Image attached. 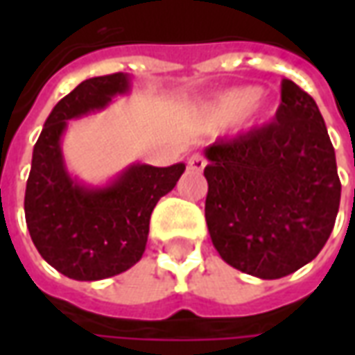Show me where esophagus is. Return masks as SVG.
<instances>
[{
	"label": "esophagus",
	"mask_w": 355,
	"mask_h": 355,
	"mask_svg": "<svg viewBox=\"0 0 355 355\" xmlns=\"http://www.w3.org/2000/svg\"><path fill=\"white\" fill-rule=\"evenodd\" d=\"M205 165H207V162H205V157L200 154L190 155V159H188V169L193 171V173H201V171L205 169Z\"/></svg>",
	"instance_id": "34e87169"
}]
</instances>
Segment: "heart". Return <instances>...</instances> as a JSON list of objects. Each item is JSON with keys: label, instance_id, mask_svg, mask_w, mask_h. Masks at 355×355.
Wrapping results in <instances>:
<instances>
[{"label": "heart", "instance_id": "obj_1", "mask_svg": "<svg viewBox=\"0 0 355 355\" xmlns=\"http://www.w3.org/2000/svg\"><path fill=\"white\" fill-rule=\"evenodd\" d=\"M272 110V102L268 101L261 89L251 87H232L226 89L216 96L211 108L209 117L215 123H236L238 119H251V117L264 116Z\"/></svg>", "mask_w": 355, "mask_h": 355}]
</instances>
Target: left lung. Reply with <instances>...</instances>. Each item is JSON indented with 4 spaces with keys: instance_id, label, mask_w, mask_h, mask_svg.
<instances>
[{
    "instance_id": "8db88e82",
    "label": "left lung",
    "mask_w": 355,
    "mask_h": 355,
    "mask_svg": "<svg viewBox=\"0 0 355 355\" xmlns=\"http://www.w3.org/2000/svg\"><path fill=\"white\" fill-rule=\"evenodd\" d=\"M205 220L224 262L277 279L312 262L335 226V148L312 96L282 81L272 123L205 148Z\"/></svg>"
}]
</instances>
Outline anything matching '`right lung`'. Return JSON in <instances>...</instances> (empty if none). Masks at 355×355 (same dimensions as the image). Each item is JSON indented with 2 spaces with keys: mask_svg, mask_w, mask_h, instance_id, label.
Segmentation results:
<instances>
[{
  "mask_svg": "<svg viewBox=\"0 0 355 355\" xmlns=\"http://www.w3.org/2000/svg\"><path fill=\"white\" fill-rule=\"evenodd\" d=\"M129 73L81 81L45 119L32 154L24 215L35 249L51 266L78 282H98L129 270L146 249L150 215L186 165L131 163L104 184L73 177L62 154L70 119L108 108L131 91Z\"/></svg>",
  "mask_w": 355,
  "mask_h": 355,
  "instance_id": "add662e5",
  "label": "right lung"
}]
</instances>
